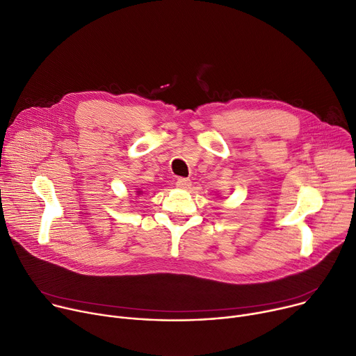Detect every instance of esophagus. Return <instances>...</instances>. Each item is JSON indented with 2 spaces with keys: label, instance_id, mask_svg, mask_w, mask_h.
<instances>
[{
  "label": "esophagus",
  "instance_id": "obj_1",
  "mask_svg": "<svg viewBox=\"0 0 356 356\" xmlns=\"http://www.w3.org/2000/svg\"><path fill=\"white\" fill-rule=\"evenodd\" d=\"M176 186H177L179 188H183V190H186V188H190V186H191V181H190V179H186V177H179V179L176 180Z\"/></svg>",
  "mask_w": 356,
  "mask_h": 356
}]
</instances>
